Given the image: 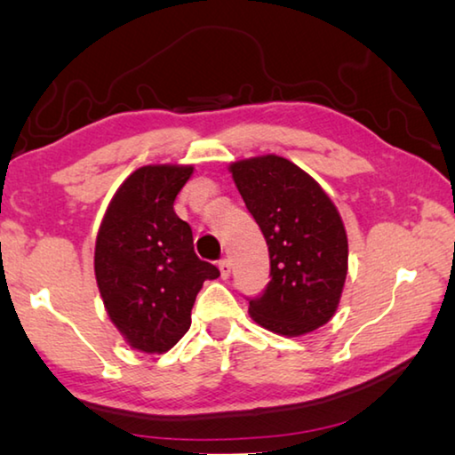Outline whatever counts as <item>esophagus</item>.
<instances>
[{
  "label": "esophagus",
  "mask_w": 455,
  "mask_h": 455,
  "mask_svg": "<svg viewBox=\"0 0 455 455\" xmlns=\"http://www.w3.org/2000/svg\"><path fill=\"white\" fill-rule=\"evenodd\" d=\"M218 266H220V272H221L223 280H228L229 274H232V261H229V259H221Z\"/></svg>",
  "instance_id": "1"
}]
</instances>
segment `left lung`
<instances>
[{
  "label": "left lung",
  "mask_w": 455,
  "mask_h": 455,
  "mask_svg": "<svg viewBox=\"0 0 455 455\" xmlns=\"http://www.w3.org/2000/svg\"><path fill=\"white\" fill-rule=\"evenodd\" d=\"M245 207L269 251V280L250 299L261 328L288 338L328 323L347 275V235L338 207L312 175L280 156H258L229 165Z\"/></svg>",
  "instance_id": "obj_1"
}]
</instances>
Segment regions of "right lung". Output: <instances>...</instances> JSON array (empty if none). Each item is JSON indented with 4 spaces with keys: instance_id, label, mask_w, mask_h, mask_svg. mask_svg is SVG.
I'll return each instance as SVG.
<instances>
[{
    "instance_id": "add662e5",
    "label": "right lung",
    "mask_w": 455,
    "mask_h": 455,
    "mask_svg": "<svg viewBox=\"0 0 455 455\" xmlns=\"http://www.w3.org/2000/svg\"><path fill=\"white\" fill-rule=\"evenodd\" d=\"M194 165H143L111 197L95 237L93 269L109 320L127 346L164 354L191 325V307L220 269L194 251L173 212Z\"/></svg>"
}]
</instances>
